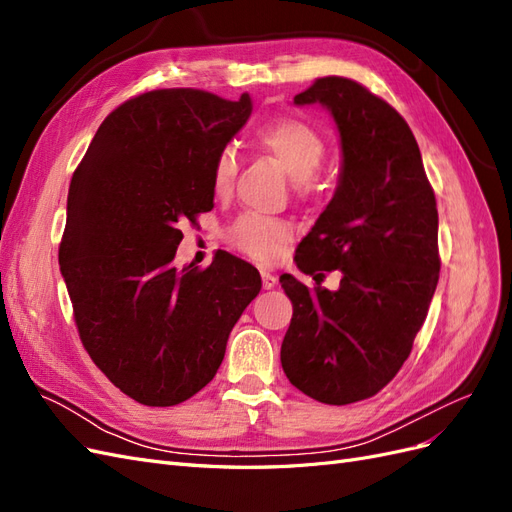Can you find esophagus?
<instances>
[{
    "instance_id": "34e87169",
    "label": "esophagus",
    "mask_w": 512,
    "mask_h": 512,
    "mask_svg": "<svg viewBox=\"0 0 512 512\" xmlns=\"http://www.w3.org/2000/svg\"><path fill=\"white\" fill-rule=\"evenodd\" d=\"M260 277H262V288H265V290H271L277 284V277L267 269L260 271Z\"/></svg>"
}]
</instances>
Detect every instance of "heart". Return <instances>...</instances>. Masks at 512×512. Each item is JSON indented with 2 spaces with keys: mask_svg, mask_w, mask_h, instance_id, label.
<instances>
[{
  "mask_svg": "<svg viewBox=\"0 0 512 512\" xmlns=\"http://www.w3.org/2000/svg\"><path fill=\"white\" fill-rule=\"evenodd\" d=\"M262 151L282 166L297 183L299 192L314 190L316 173L327 158V143L316 128L299 119H280L262 126L256 134ZM237 153L224 149L213 164V188L228 194L237 175ZM230 243L258 262H273L292 239V226L286 220L245 213L228 230Z\"/></svg>",
  "mask_w": 512,
  "mask_h": 512,
  "instance_id": "1",
  "label": "heart"
}]
</instances>
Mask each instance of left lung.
Wrapping results in <instances>:
<instances>
[{
    "label": "left lung",
    "instance_id": "obj_1",
    "mask_svg": "<svg viewBox=\"0 0 512 512\" xmlns=\"http://www.w3.org/2000/svg\"><path fill=\"white\" fill-rule=\"evenodd\" d=\"M294 104L329 108L342 141L337 190L294 260L342 280L329 290L280 277L292 301L282 367L305 395L346 406L395 378L427 318L440 277L436 196L406 119L361 83L324 76Z\"/></svg>",
    "mask_w": 512,
    "mask_h": 512
}]
</instances>
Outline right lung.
Wrapping results in <instances>:
<instances>
[{
    "mask_svg": "<svg viewBox=\"0 0 512 512\" xmlns=\"http://www.w3.org/2000/svg\"><path fill=\"white\" fill-rule=\"evenodd\" d=\"M250 113L247 94L147 91L102 121L72 175L59 267L76 329L143 406H177L207 386L260 292L258 269L222 250L207 269L173 265L181 228L213 209V164Z\"/></svg>",
    "mask_w": 512,
    "mask_h": 512,
    "instance_id": "add662e5",
    "label": "right lung"
}]
</instances>
